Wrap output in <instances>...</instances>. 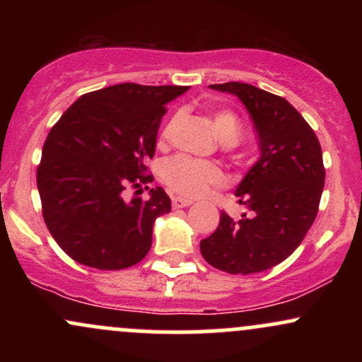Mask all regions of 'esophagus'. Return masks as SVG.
Returning <instances> with one entry per match:
<instances>
[{"mask_svg": "<svg viewBox=\"0 0 362 362\" xmlns=\"http://www.w3.org/2000/svg\"><path fill=\"white\" fill-rule=\"evenodd\" d=\"M192 204V201L190 199H185V197H172V206L173 209H180V207H187Z\"/></svg>", "mask_w": 362, "mask_h": 362, "instance_id": "obj_1", "label": "esophagus"}]
</instances>
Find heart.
Returning a JSON list of instances; mask_svg holds the SVG:
<instances>
[{
  "instance_id": "heart-1",
  "label": "heart",
  "mask_w": 362,
  "mask_h": 362,
  "mask_svg": "<svg viewBox=\"0 0 362 362\" xmlns=\"http://www.w3.org/2000/svg\"><path fill=\"white\" fill-rule=\"evenodd\" d=\"M216 132L224 144H235L242 134L240 120L233 112L219 110L213 115ZM168 129L163 131V138H167ZM161 178L173 192L185 195V197H197L211 187L219 185L223 182V172L213 161L195 160L187 155H175L163 161L161 165Z\"/></svg>"
}]
</instances>
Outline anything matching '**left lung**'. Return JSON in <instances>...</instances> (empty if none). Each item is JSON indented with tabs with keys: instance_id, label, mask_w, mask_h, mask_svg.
Masks as SVG:
<instances>
[{
	"instance_id": "1",
	"label": "left lung",
	"mask_w": 362,
	"mask_h": 362,
	"mask_svg": "<svg viewBox=\"0 0 362 362\" xmlns=\"http://www.w3.org/2000/svg\"><path fill=\"white\" fill-rule=\"evenodd\" d=\"M233 93L259 136L260 160L236 189L240 219L221 211L216 231L201 240V253L228 274H253L281 264L300 247L317 218L325 184L322 146L303 115L286 98L248 83L211 85Z\"/></svg>"
}]
</instances>
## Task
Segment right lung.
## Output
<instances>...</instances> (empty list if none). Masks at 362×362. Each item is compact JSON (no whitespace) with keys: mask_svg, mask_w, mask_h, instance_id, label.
<instances>
[{"mask_svg":"<svg viewBox=\"0 0 362 362\" xmlns=\"http://www.w3.org/2000/svg\"><path fill=\"white\" fill-rule=\"evenodd\" d=\"M187 90L120 83L90 91L49 131L37 167L42 216L78 264L120 271L146 257L153 223L170 213V197L161 187L131 202L122 194L153 182L146 161L155 156L158 127L167 103Z\"/></svg>","mask_w":362,"mask_h":362,"instance_id":"1","label":"right lung"}]
</instances>
